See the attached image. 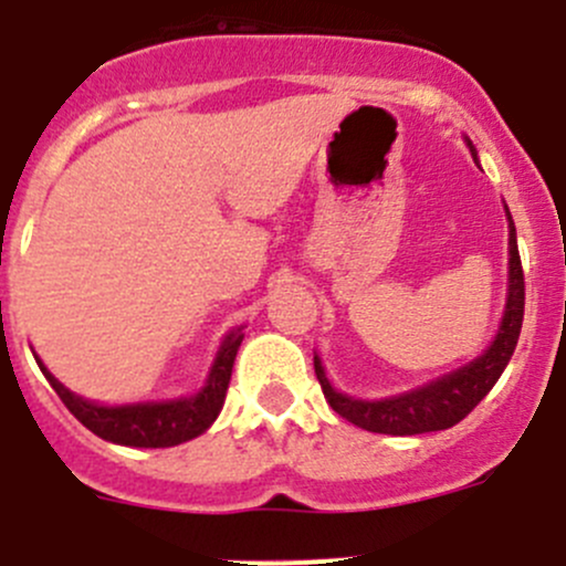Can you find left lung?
<instances>
[{
    "label": "left lung",
    "mask_w": 566,
    "mask_h": 566,
    "mask_svg": "<svg viewBox=\"0 0 566 566\" xmlns=\"http://www.w3.org/2000/svg\"><path fill=\"white\" fill-rule=\"evenodd\" d=\"M507 210V207H505ZM507 303L505 317H502L496 339L480 359L469 361L460 370L438 378L432 385L418 387L403 396L381 398V401H361L350 398L345 392H336L331 387L328 376L323 370L319 356H314V373L319 378V387L325 392V401L331 403L334 412H339L345 421L356 423L359 429L378 434H423L440 432L454 423H460L476 403L483 401L496 385V378L511 361L516 342H520L522 317H525V272H522L520 247H516V227L507 212Z\"/></svg>",
    "instance_id": "left-lung-1"
}]
</instances>
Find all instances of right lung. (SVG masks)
<instances>
[{
    "label": "right lung",
    "mask_w": 566,
    "mask_h": 566,
    "mask_svg": "<svg viewBox=\"0 0 566 566\" xmlns=\"http://www.w3.org/2000/svg\"><path fill=\"white\" fill-rule=\"evenodd\" d=\"M241 328L232 331L216 356L207 376V385L193 398H176V401H159V403H128V407H101V403L83 401L81 396L66 390L53 373L44 370L46 381L53 385L61 401L66 403L72 415L83 427L95 432L97 438L108 440V443L120 446H139V449H168V446H179L185 440H193L219 418L221 407H224L227 387H230L232 365H235V354L241 347Z\"/></svg>",
    "instance_id": "add662e5"
}]
</instances>
